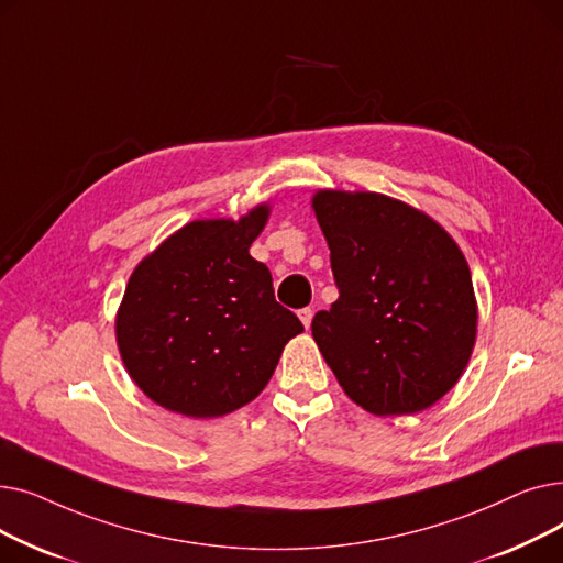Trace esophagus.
<instances>
[{"label":"esophagus","instance_id":"34e87169","mask_svg":"<svg viewBox=\"0 0 563 563\" xmlns=\"http://www.w3.org/2000/svg\"><path fill=\"white\" fill-rule=\"evenodd\" d=\"M312 317H314V310H310V308H303V310H299V319L303 321V327H306V329H310Z\"/></svg>","mask_w":563,"mask_h":563}]
</instances>
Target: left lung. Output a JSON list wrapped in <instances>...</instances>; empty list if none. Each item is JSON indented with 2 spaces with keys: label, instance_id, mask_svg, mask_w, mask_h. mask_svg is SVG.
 <instances>
[{
  "label": "left lung",
  "instance_id": "obj_1",
  "mask_svg": "<svg viewBox=\"0 0 563 563\" xmlns=\"http://www.w3.org/2000/svg\"><path fill=\"white\" fill-rule=\"evenodd\" d=\"M317 223L340 299L312 338L346 397L374 416H410L445 397L477 340V299L454 236L376 191L319 189Z\"/></svg>",
  "mask_w": 563,
  "mask_h": 563
}]
</instances>
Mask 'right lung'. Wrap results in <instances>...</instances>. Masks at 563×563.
<instances>
[{
  "instance_id": "1",
  "label": "right lung",
  "mask_w": 563,
  "mask_h": 563,
  "mask_svg": "<svg viewBox=\"0 0 563 563\" xmlns=\"http://www.w3.org/2000/svg\"><path fill=\"white\" fill-rule=\"evenodd\" d=\"M269 214L272 205L260 202L236 221H189L134 266L115 344L157 406L196 420L246 406L303 331L276 303L269 269L249 253Z\"/></svg>"
}]
</instances>
